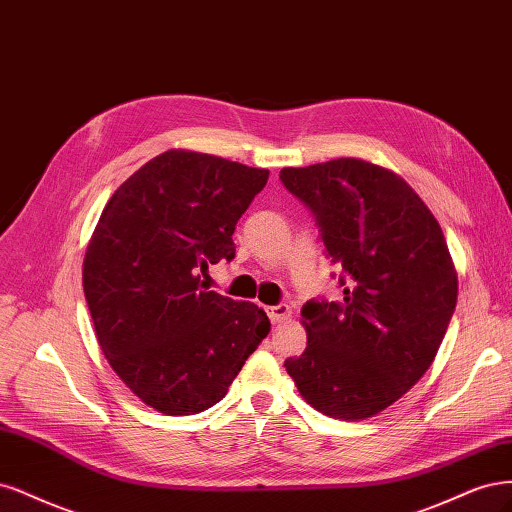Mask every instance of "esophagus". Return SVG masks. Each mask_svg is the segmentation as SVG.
Instances as JSON below:
<instances>
[{"instance_id": "obj_1", "label": "esophagus", "mask_w": 512, "mask_h": 512, "mask_svg": "<svg viewBox=\"0 0 512 512\" xmlns=\"http://www.w3.org/2000/svg\"><path fill=\"white\" fill-rule=\"evenodd\" d=\"M266 312H268V317H270V321H272V323H280V321H285V319L291 315V310H289V306H287V304L268 306V308H266Z\"/></svg>"}]
</instances>
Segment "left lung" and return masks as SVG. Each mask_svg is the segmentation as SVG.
Instances as JSON below:
<instances>
[{
  "mask_svg": "<svg viewBox=\"0 0 512 512\" xmlns=\"http://www.w3.org/2000/svg\"><path fill=\"white\" fill-rule=\"evenodd\" d=\"M315 217L342 302L302 308L308 346L285 368L323 415L357 421L398 402L432 366L457 304V272L434 214L404 178L364 159L283 168Z\"/></svg>",
  "mask_w": 512,
  "mask_h": 512,
  "instance_id": "8db88e82",
  "label": "left lung"
}]
</instances>
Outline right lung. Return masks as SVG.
I'll use <instances>...</instances> for the list:
<instances>
[{"instance_id": "1", "label": "right lung", "mask_w": 512, "mask_h": 512, "mask_svg": "<svg viewBox=\"0 0 512 512\" xmlns=\"http://www.w3.org/2000/svg\"><path fill=\"white\" fill-rule=\"evenodd\" d=\"M268 170L166 151L108 200L82 263L97 342L112 370L163 415H195L225 398L268 336L263 308L206 287L232 261L234 229Z\"/></svg>"}]
</instances>
